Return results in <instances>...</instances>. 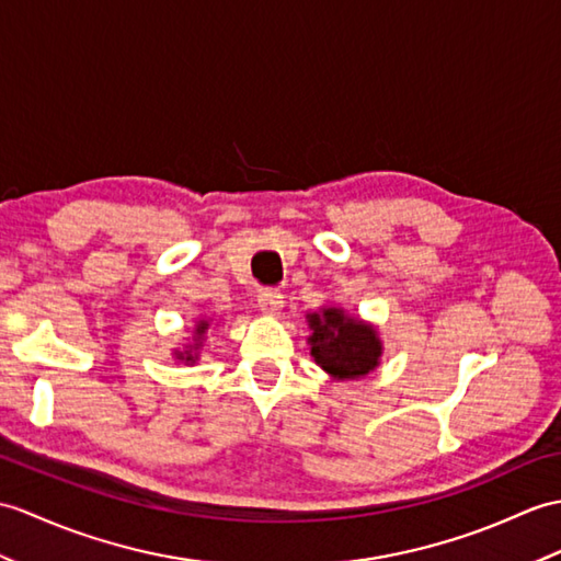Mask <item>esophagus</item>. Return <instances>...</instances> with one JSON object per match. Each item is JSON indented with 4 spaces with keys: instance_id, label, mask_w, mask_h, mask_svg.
Here are the masks:
<instances>
[{
    "instance_id": "34e87169",
    "label": "esophagus",
    "mask_w": 561,
    "mask_h": 561,
    "mask_svg": "<svg viewBox=\"0 0 561 561\" xmlns=\"http://www.w3.org/2000/svg\"><path fill=\"white\" fill-rule=\"evenodd\" d=\"M282 298L284 296L277 289H263L257 296V306L265 312V316H277V312L284 308Z\"/></svg>"
}]
</instances>
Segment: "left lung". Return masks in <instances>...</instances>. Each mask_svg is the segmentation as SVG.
I'll return each mask as SVG.
<instances>
[{
	"mask_svg": "<svg viewBox=\"0 0 561 561\" xmlns=\"http://www.w3.org/2000/svg\"><path fill=\"white\" fill-rule=\"evenodd\" d=\"M308 322L312 330V358L322 370L354 380L377 366L382 348L370 324L344 318L336 308H328L322 316L312 312Z\"/></svg>",
	"mask_w": 561,
	"mask_h": 561,
	"instance_id": "obj_1",
	"label": "left lung"
}]
</instances>
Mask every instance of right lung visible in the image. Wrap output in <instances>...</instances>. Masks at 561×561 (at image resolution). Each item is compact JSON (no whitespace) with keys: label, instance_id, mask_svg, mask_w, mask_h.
Returning <instances> with one entry per match:
<instances>
[{"label":"right lung","instance_id":"1","mask_svg":"<svg viewBox=\"0 0 561 561\" xmlns=\"http://www.w3.org/2000/svg\"><path fill=\"white\" fill-rule=\"evenodd\" d=\"M205 330H207V322H205V320H201L198 330H195V344H201V336L205 334ZM181 358H184V356H181ZM186 360H193V354H186Z\"/></svg>","mask_w":561,"mask_h":561}]
</instances>
